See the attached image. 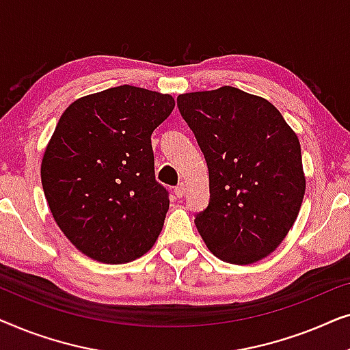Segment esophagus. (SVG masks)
I'll use <instances>...</instances> for the list:
<instances>
[{"label": "esophagus", "mask_w": 350, "mask_h": 350, "mask_svg": "<svg viewBox=\"0 0 350 350\" xmlns=\"http://www.w3.org/2000/svg\"><path fill=\"white\" fill-rule=\"evenodd\" d=\"M185 193H186V185L185 183H180L175 188V196H176V198H183Z\"/></svg>", "instance_id": "esophagus-1"}]
</instances>
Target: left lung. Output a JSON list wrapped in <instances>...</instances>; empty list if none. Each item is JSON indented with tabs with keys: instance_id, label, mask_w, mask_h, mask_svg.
I'll use <instances>...</instances> for the list:
<instances>
[{
	"instance_id": "left-lung-1",
	"label": "left lung",
	"mask_w": 350,
	"mask_h": 350,
	"mask_svg": "<svg viewBox=\"0 0 350 350\" xmlns=\"http://www.w3.org/2000/svg\"><path fill=\"white\" fill-rule=\"evenodd\" d=\"M208 167L210 202L194 223L215 256L252 265L293 226L306 176L301 146L266 98L231 85L176 98Z\"/></svg>"
}]
</instances>
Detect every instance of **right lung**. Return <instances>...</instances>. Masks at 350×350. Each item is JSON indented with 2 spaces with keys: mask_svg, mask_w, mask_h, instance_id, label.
Here are the masks:
<instances>
[{
  "mask_svg": "<svg viewBox=\"0 0 350 350\" xmlns=\"http://www.w3.org/2000/svg\"><path fill=\"white\" fill-rule=\"evenodd\" d=\"M174 107L169 94L126 84L75 100L60 116L42 156V189L85 256L122 265L154 245L169 193L156 181L151 133Z\"/></svg>",
  "mask_w": 350,
  "mask_h": 350,
  "instance_id": "1",
  "label": "right lung"
}]
</instances>
